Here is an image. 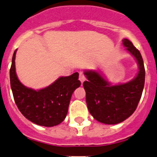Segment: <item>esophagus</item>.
Here are the masks:
<instances>
[{
	"label": "esophagus",
	"mask_w": 157,
	"mask_h": 157,
	"mask_svg": "<svg viewBox=\"0 0 157 157\" xmlns=\"http://www.w3.org/2000/svg\"><path fill=\"white\" fill-rule=\"evenodd\" d=\"M79 80H80V81L81 82V83H83V82L86 80V77L83 75V73H80V74H79Z\"/></svg>",
	"instance_id": "esophagus-1"
}]
</instances>
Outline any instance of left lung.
<instances>
[{
    "label": "left lung",
    "instance_id": "1",
    "mask_svg": "<svg viewBox=\"0 0 157 157\" xmlns=\"http://www.w3.org/2000/svg\"><path fill=\"white\" fill-rule=\"evenodd\" d=\"M126 49L136 58L139 65L136 77L128 83L111 85L97 71H85L87 81L86 91L88 109L95 120L105 124L123 122L136 110L145 83V68L140 52L128 39L123 40Z\"/></svg>",
    "mask_w": 157,
    "mask_h": 157
}]
</instances>
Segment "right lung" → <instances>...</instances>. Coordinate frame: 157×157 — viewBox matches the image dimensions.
<instances>
[{"instance_id":"obj_1","label":"right lung","mask_w":157,"mask_h":157,"mask_svg":"<svg viewBox=\"0 0 157 157\" xmlns=\"http://www.w3.org/2000/svg\"><path fill=\"white\" fill-rule=\"evenodd\" d=\"M10 69V87L21 113L30 121L44 127H54L65 119L74 91L80 86L79 74L61 77L48 87L34 90L26 87L18 80L15 71V55Z\"/></svg>"}]
</instances>
